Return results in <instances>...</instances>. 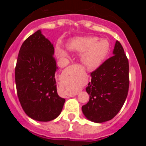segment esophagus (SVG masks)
Returning a JSON list of instances; mask_svg holds the SVG:
<instances>
[{"instance_id": "esophagus-1", "label": "esophagus", "mask_w": 146, "mask_h": 146, "mask_svg": "<svg viewBox=\"0 0 146 146\" xmlns=\"http://www.w3.org/2000/svg\"><path fill=\"white\" fill-rule=\"evenodd\" d=\"M77 94H78V93H76V94H69V96H71V97H72V96H77Z\"/></svg>"}]
</instances>
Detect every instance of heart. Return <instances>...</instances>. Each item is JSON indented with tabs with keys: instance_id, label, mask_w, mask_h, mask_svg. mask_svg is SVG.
Listing matches in <instances>:
<instances>
[{
	"instance_id": "1",
	"label": "heart",
	"mask_w": 146,
	"mask_h": 146,
	"mask_svg": "<svg viewBox=\"0 0 146 146\" xmlns=\"http://www.w3.org/2000/svg\"><path fill=\"white\" fill-rule=\"evenodd\" d=\"M68 48L72 51L83 52L81 60L89 69H96L102 63L110 51V44L107 39L99 40L96 36L79 37L68 43ZM57 55L60 58H66L68 54L63 49H58Z\"/></svg>"
}]
</instances>
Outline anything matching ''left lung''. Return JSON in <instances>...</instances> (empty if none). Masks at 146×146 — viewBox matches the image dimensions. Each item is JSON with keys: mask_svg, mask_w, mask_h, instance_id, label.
<instances>
[{"mask_svg": "<svg viewBox=\"0 0 146 146\" xmlns=\"http://www.w3.org/2000/svg\"><path fill=\"white\" fill-rule=\"evenodd\" d=\"M113 55L91 73L86 91L88 102L82 107L88 120L102 123L114 118L123 107L129 86V60L122 45L116 41Z\"/></svg>", "mask_w": 146, "mask_h": 146, "instance_id": "obj_1", "label": "left lung"}]
</instances>
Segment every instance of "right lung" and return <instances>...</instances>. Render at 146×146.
Masks as SVG:
<instances>
[{"mask_svg": "<svg viewBox=\"0 0 146 146\" xmlns=\"http://www.w3.org/2000/svg\"><path fill=\"white\" fill-rule=\"evenodd\" d=\"M53 44L40 30L25 40L18 54L15 82L20 104L30 118L50 121L61 113L65 99L58 96V67Z\"/></svg>", "mask_w": 146, "mask_h": 146, "instance_id": "add662e5", "label": "right lung"}]
</instances>
